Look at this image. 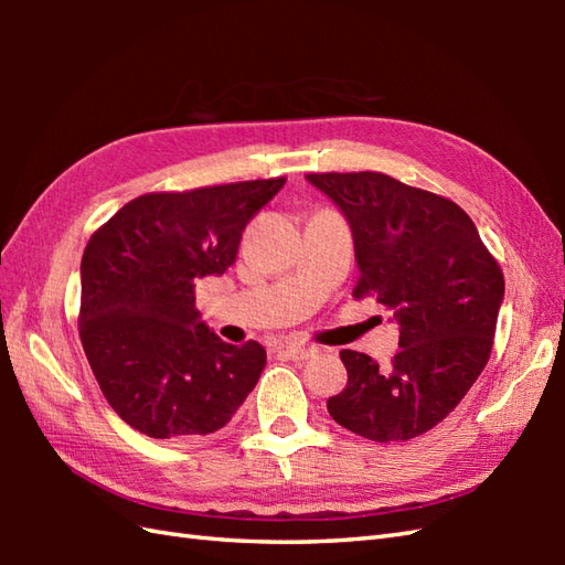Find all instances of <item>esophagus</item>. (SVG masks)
<instances>
[{
    "label": "esophagus",
    "mask_w": 565,
    "mask_h": 565,
    "mask_svg": "<svg viewBox=\"0 0 565 565\" xmlns=\"http://www.w3.org/2000/svg\"><path fill=\"white\" fill-rule=\"evenodd\" d=\"M284 354L294 359V362H303V359H310L313 354H318L316 347H306V344H286Z\"/></svg>",
    "instance_id": "obj_1"
}]
</instances>
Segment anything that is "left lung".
Listing matches in <instances>:
<instances>
[{"instance_id": "1", "label": "left lung", "mask_w": 565, "mask_h": 565, "mask_svg": "<svg viewBox=\"0 0 565 565\" xmlns=\"http://www.w3.org/2000/svg\"><path fill=\"white\" fill-rule=\"evenodd\" d=\"M352 227L359 281L401 326L398 354L342 350L347 388L328 401L338 425L371 441H405L439 425L488 364L505 279L454 201L381 172L306 174Z\"/></svg>"}]
</instances>
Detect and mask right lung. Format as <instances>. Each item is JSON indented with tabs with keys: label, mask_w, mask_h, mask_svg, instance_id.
<instances>
[{
	"label": "right lung",
	"mask_w": 565,
	"mask_h": 565,
	"mask_svg": "<svg viewBox=\"0 0 565 565\" xmlns=\"http://www.w3.org/2000/svg\"><path fill=\"white\" fill-rule=\"evenodd\" d=\"M286 179L146 194L111 215L82 255L79 340L116 415L152 439L225 427L257 386L267 352L223 342L194 286L221 276Z\"/></svg>",
	"instance_id": "add662e5"
}]
</instances>
